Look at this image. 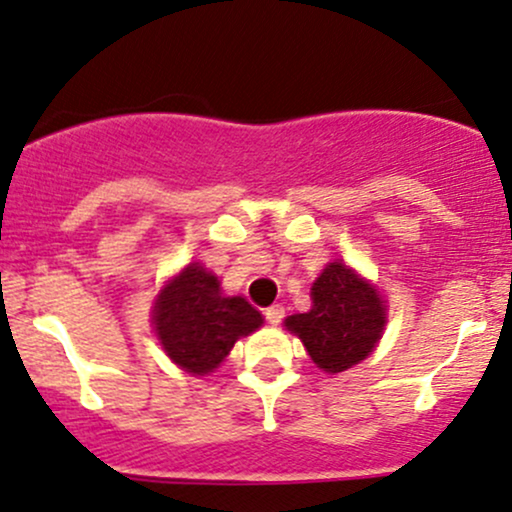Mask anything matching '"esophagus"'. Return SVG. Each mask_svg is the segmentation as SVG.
Returning a JSON list of instances; mask_svg holds the SVG:
<instances>
[{
	"instance_id": "1",
	"label": "esophagus",
	"mask_w": 512,
	"mask_h": 512,
	"mask_svg": "<svg viewBox=\"0 0 512 512\" xmlns=\"http://www.w3.org/2000/svg\"><path fill=\"white\" fill-rule=\"evenodd\" d=\"M263 315H266L268 324H280V320L285 317V307L283 305H271V307H266V312H263Z\"/></svg>"
}]
</instances>
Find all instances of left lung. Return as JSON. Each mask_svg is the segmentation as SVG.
<instances>
[{
	"label": "left lung",
	"mask_w": 512,
	"mask_h": 512,
	"mask_svg": "<svg viewBox=\"0 0 512 512\" xmlns=\"http://www.w3.org/2000/svg\"><path fill=\"white\" fill-rule=\"evenodd\" d=\"M312 310L290 315L285 329L305 344L317 368L339 373L364 361L386 327V302L376 285L342 261L327 263L312 283Z\"/></svg>",
	"instance_id": "8db88e82"
}]
</instances>
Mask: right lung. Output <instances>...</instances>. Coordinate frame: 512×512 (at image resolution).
I'll return each mask as SVG.
<instances>
[{"label": "right lung", "instance_id": "obj_1", "mask_svg": "<svg viewBox=\"0 0 512 512\" xmlns=\"http://www.w3.org/2000/svg\"><path fill=\"white\" fill-rule=\"evenodd\" d=\"M151 322L173 364L207 376L227 359L236 339L261 327L263 317L241 295H224L202 263H190L156 295Z\"/></svg>", "mask_w": 512, "mask_h": 512}]
</instances>
